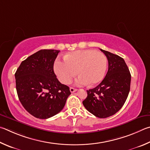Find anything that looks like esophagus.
Here are the masks:
<instances>
[{"mask_svg":"<svg viewBox=\"0 0 150 150\" xmlns=\"http://www.w3.org/2000/svg\"><path fill=\"white\" fill-rule=\"evenodd\" d=\"M70 91L71 93H74V92H75V91H77V89L74 88H70Z\"/></svg>","mask_w":150,"mask_h":150,"instance_id":"esophagus-1","label":"esophagus"}]
</instances>
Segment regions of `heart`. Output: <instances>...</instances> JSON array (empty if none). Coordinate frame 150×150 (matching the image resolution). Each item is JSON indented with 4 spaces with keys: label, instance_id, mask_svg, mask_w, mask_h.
<instances>
[{
    "label": "heart",
    "instance_id": "heart-1",
    "mask_svg": "<svg viewBox=\"0 0 150 150\" xmlns=\"http://www.w3.org/2000/svg\"><path fill=\"white\" fill-rule=\"evenodd\" d=\"M64 61L57 60L54 63V72L64 84L70 83L76 75L78 86L98 84L105 74L107 59L101 52L92 49L78 50L64 55Z\"/></svg>",
    "mask_w": 150,
    "mask_h": 150
}]
</instances>
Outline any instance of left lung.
I'll use <instances>...</instances> for the list:
<instances>
[{
	"label": "left lung",
	"instance_id": "8db88e82",
	"mask_svg": "<svg viewBox=\"0 0 150 150\" xmlns=\"http://www.w3.org/2000/svg\"><path fill=\"white\" fill-rule=\"evenodd\" d=\"M100 50L108 60V71L97 87L87 90L83 105L91 114L104 119L115 115L125 104L130 91L131 75L122 57Z\"/></svg>",
	"mask_w": 150,
	"mask_h": 150
}]
</instances>
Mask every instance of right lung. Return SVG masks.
Masks as SVG:
<instances>
[{
    "label": "right lung",
    "instance_id": "add662e5",
    "mask_svg": "<svg viewBox=\"0 0 150 150\" xmlns=\"http://www.w3.org/2000/svg\"><path fill=\"white\" fill-rule=\"evenodd\" d=\"M60 51L42 49L21 63L15 73L16 88L21 103L29 113L47 119L59 113L71 93L54 72Z\"/></svg>",
    "mask_w": 150,
    "mask_h": 150
}]
</instances>
